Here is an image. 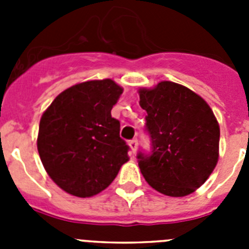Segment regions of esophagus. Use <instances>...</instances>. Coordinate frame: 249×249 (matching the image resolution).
I'll return each instance as SVG.
<instances>
[{"instance_id":"esophagus-1","label":"esophagus","mask_w":249,"mask_h":249,"mask_svg":"<svg viewBox=\"0 0 249 249\" xmlns=\"http://www.w3.org/2000/svg\"><path fill=\"white\" fill-rule=\"evenodd\" d=\"M128 144H129V147H131L132 152H133V153H135V152L137 151L138 141H137V140H131V141H129V142H128Z\"/></svg>"}]
</instances>
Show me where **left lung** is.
I'll list each match as a JSON object with an SVG mask.
<instances>
[{"mask_svg":"<svg viewBox=\"0 0 249 249\" xmlns=\"http://www.w3.org/2000/svg\"><path fill=\"white\" fill-rule=\"evenodd\" d=\"M147 112L151 152L140 151L138 166L147 183L171 197H183L206 182L218 160L219 126L198 94L169 81L140 89Z\"/></svg>","mask_w":249,"mask_h":249,"instance_id":"8db88e82","label":"left lung"}]
</instances>
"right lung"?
I'll return each instance as SVG.
<instances>
[{
    "mask_svg": "<svg viewBox=\"0 0 249 249\" xmlns=\"http://www.w3.org/2000/svg\"><path fill=\"white\" fill-rule=\"evenodd\" d=\"M123 89L87 81L59 93L39 121L37 148L46 172L70 195L91 197L112 183L129 147L111 109Z\"/></svg>",
    "mask_w": 249,
    "mask_h": 249,
    "instance_id": "1",
    "label": "right lung"
}]
</instances>
